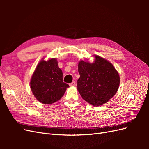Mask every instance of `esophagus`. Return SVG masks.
Returning a JSON list of instances; mask_svg holds the SVG:
<instances>
[{
  "label": "esophagus",
  "instance_id": "obj_1",
  "mask_svg": "<svg viewBox=\"0 0 149 149\" xmlns=\"http://www.w3.org/2000/svg\"><path fill=\"white\" fill-rule=\"evenodd\" d=\"M75 84H76V82L75 81H73V82H71V83H70V86H74Z\"/></svg>",
  "mask_w": 149,
  "mask_h": 149
}]
</instances>
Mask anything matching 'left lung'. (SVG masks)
I'll use <instances>...</instances> for the list:
<instances>
[{"label":"left lung","mask_w":149,"mask_h":149,"mask_svg":"<svg viewBox=\"0 0 149 149\" xmlns=\"http://www.w3.org/2000/svg\"><path fill=\"white\" fill-rule=\"evenodd\" d=\"M93 63L80 61L77 81L78 90L82 98L94 106L107 102L113 97L119 88L118 72L110 62L95 55Z\"/></svg>","instance_id":"obj_1"}]
</instances>
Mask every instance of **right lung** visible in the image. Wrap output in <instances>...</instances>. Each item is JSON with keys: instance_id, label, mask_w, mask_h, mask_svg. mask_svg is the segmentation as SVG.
Returning a JSON list of instances; mask_svg holds the SVG:
<instances>
[{"instance_id": "right-lung-1", "label": "right lung", "mask_w": 149, "mask_h": 149, "mask_svg": "<svg viewBox=\"0 0 149 149\" xmlns=\"http://www.w3.org/2000/svg\"><path fill=\"white\" fill-rule=\"evenodd\" d=\"M30 87L35 97L43 104H50L62 97L69 85L63 81V73L55 58L42 60L34 71Z\"/></svg>"}]
</instances>
